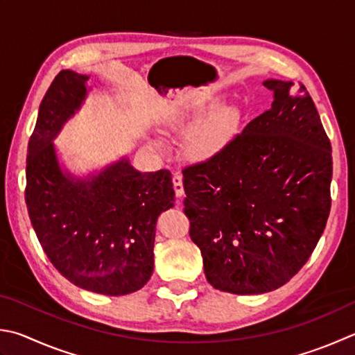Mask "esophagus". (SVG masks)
<instances>
[{
    "mask_svg": "<svg viewBox=\"0 0 355 355\" xmlns=\"http://www.w3.org/2000/svg\"><path fill=\"white\" fill-rule=\"evenodd\" d=\"M173 189H175V193L178 198H182L184 196V184H182V176L179 175V173H175L173 175Z\"/></svg>",
    "mask_w": 355,
    "mask_h": 355,
    "instance_id": "obj_1",
    "label": "esophagus"
}]
</instances>
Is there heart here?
<instances>
[{"instance_id":"b5f03b06","label":"heart","mask_w":355,"mask_h":355,"mask_svg":"<svg viewBox=\"0 0 355 355\" xmlns=\"http://www.w3.org/2000/svg\"><path fill=\"white\" fill-rule=\"evenodd\" d=\"M209 107L212 110L198 121L197 119ZM193 123L196 125H193ZM166 126L173 132H185L190 129L185 140L187 155L196 162H207L236 139L243 126V111L238 105H219V98H207L196 102L190 111H179L170 117ZM153 145L157 148L164 146L160 140H153Z\"/></svg>"}]
</instances>
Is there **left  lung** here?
Instances as JSON below:
<instances>
[{
  "instance_id": "1",
  "label": "left lung",
  "mask_w": 355,
  "mask_h": 355,
  "mask_svg": "<svg viewBox=\"0 0 355 355\" xmlns=\"http://www.w3.org/2000/svg\"><path fill=\"white\" fill-rule=\"evenodd\" d=\"M263 85L269 110L218 156L184 170V211L207 282L238 295L289 282L331 210V142L309 92L275 78Z\"/></svg>"
}]
</instances>
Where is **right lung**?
<instances>
[{"label": "right lung", "mask_w": 355, "mask_h": 355, "mask_svg": "<svg viewBox=\"0 0 355 355\" xmlns=\"http://www.w3.org/2000/svg\"><path fill=\"white\" fill-rule=\"evenodd\" d=\"M89 77L58 72L40 103L28 145L26 205L53 267L82 289L126 295L155 269L156 223L173 207L171 173H140L128 157L76 176L63 168L53 139L82 108Z\"/></svg>", "instance_id": "obj_1"}]
</instances>
